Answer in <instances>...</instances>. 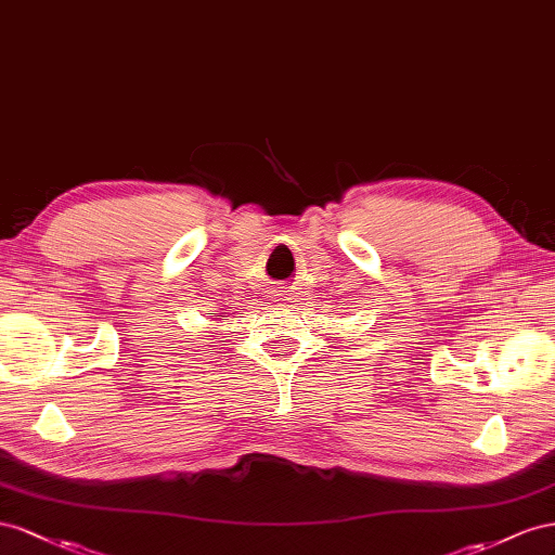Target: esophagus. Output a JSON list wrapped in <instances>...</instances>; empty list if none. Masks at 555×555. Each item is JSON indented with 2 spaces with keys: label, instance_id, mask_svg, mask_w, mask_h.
Here are the masks:
<instances>
[{
  "label": "esophagus",
  "instance_id": "34e87169",
  "mask_svg": "<svg viewBox=\"0 0 555 555\" xmlns=\"http://www.w3.org/2000/svg\"><path fill=\"white\" fill-rule=\"evenodd\" d=\"M291 295H293V293H291L288 288H281V291H276V297H279V299H291Z\"/></svg>",
  "mask_w": 555,
  "mask_h": 555
}]
</instances>
